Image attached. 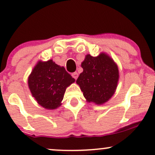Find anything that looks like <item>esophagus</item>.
I'll return each mask as SVG.
<instances>
[{"instance_id":"obj_1","label":"esophagus","mask_w":155,"mask_h":155,"mask_svg":"<svg viewBox=\"0 0 155 155\" xmlns=\"http://www.w3.org/2000/svg\"><path fill=\"white\" fill-rule=\"evenodd\" d=\"M71 76H72V77L74 78V79H76L78 78V76H79V74H78L77 72H74V73H72Z\"/></svg>"}]
</instances>
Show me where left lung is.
Here are the masks:
<instances>
[{"label":"left lung","instance_id":"left-lung-1","mask_svg":"<svg viewBox=\"0 0 155 155\" xmlns=\"http://www.w3.org/2000/svg\"><path fill=\"white\" fill-rule=\"evenodd\" d=\"M83 72L76 83L88 102L101 105L114 94L119 80V69L112 58L105 53L97 57L87 54L81 63Z\"/></svg>","mask_w":155,"mask_h":155}]
</instances>
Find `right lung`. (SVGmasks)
Masks as SVG:
<instances>
[{"instance_id":"obj_1","label":"right lung","mask_w":155,"mask_h":155,"mask_svg":"<svg viewBox=\"0 0 155 155\" xmlns=\"http://www.w3.org/2000/svg\"><path fill=\"white\" fill-rule=\"evenodd\" d=\"M75 79L52 60L38 61L28 77V87L37 103L47 109L61 106L64 93Z\"/></svg>"}]
</instances>
